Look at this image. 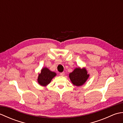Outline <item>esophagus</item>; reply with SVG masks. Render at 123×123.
Wrapping results in <instances>:
<instances>
[{"mask_svg":"<svg viewBox=\"0 0 123 123\" xmlns=\"http://www.w3.org/2000/svg\"><path fill=\"white\" fill-rule=\"evenodd\" d=\"M60 75H61V76H64V74H65V73L64 72H62L61 73H60Z\"/></svg>","mask_w":123,"mask_h":123,"instance_id":"obj_1","label":"esophagus"}]
</instances>
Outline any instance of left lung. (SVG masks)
I'll return each mask as SVG.
<instances>
[{"mask_svg": "<svg viewBox=\"0 0 123 123\" xmlns=\"http://www.w3.org/2000/svg\"><path fill=\"white\" fill-rule=\"evenodd\" d=\"M69 77L72 84L77 87L82 86L89 77V74L85 68H76L72 72L70 73Z\"/></svg>", "mask_w": 123, "mask_h": 123, "instance_id": "left-lung-1", "label": "left lung"}]
</instances>
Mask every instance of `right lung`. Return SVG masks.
<instances>
[{
    "mask_svg": "<svg viewBox=\"0 0 123 123\" xmlns=\"http://www.w3.org/2000/svg\"><path fill=\"white\" fill-rule=\"evenodd\" d=\"M56 75L55 72L51 71L46 67L43 68L41 70V73L38 74L37 82L38 84L46 87L51 82L52 79Z\"/></svg>",
    "mask_w": 123,
    "mask_h": 123,
    "instance_id": "right-lung-1",
    "label": "right lung"
}]
</instances>
